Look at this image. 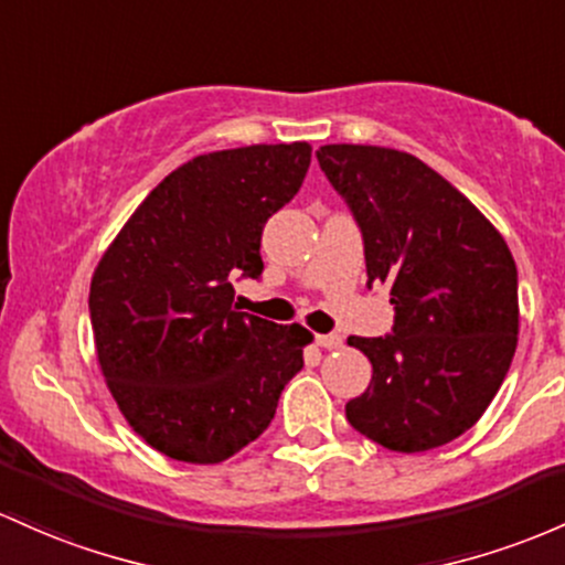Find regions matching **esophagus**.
<instances>
[{"mask_svg": "<svg viewBox=\"0 0 565 565\" xmlns=\"http://www.w3.org/2000/svg\"><path fill=\"white\" fill-rule=\"evenodd\" d=\"M316 345H321V349L332 351V349H340V345H343V338H340V334H334V332H330V334H316Z\"/></svg>", "mask_w": 565, "mask_h": 565, "instance_id": "1", "label": "esophagus"}]
</instances>
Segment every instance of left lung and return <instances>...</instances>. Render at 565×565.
Segmentation results:
<instances>
[{
  "mask_svg": "<svg viewBox=\"0 0 565 565\" xmlns=\"http://www.w3.org/2000/svg\"><path fill=\"white\" fill-rule=\"evenodd\" d=\"M316 158L362 231L367 287H388L396 311L386 338H349L373 381L345 418L396 454L448 445L480 420L518 349L510 246L415 154L324 145Z\"/></svg>",
  "mask_w": 565,
  "mask_h": 565,
  "instance_id": "8db88e82",
  "label": "left lung"
}]
</instances>
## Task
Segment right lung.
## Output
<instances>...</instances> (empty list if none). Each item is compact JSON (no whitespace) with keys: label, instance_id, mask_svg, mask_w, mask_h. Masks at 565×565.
Returning <instances> with one entry per match:
<instances>
[{"label":"right lung","instance_id":"add662e5","mask_svg":"<svg viewBox=\"0 0 565 565\" xmlns=\"http://www.w3.org/2000/svg\"><path fill=\"white\" fill-rule=\"evenodd\" d=\"M311 145L198 154L122 225L90 281L96 356L131 429L163 456L220 463L270 426L313 334L238 311L265 222L300 190Z\"/></svg>","mask_w":565,"mask_h":565}]
</instances>
